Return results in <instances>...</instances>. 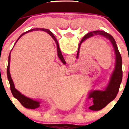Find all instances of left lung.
I'll use <instances>...</instances> for the list:
<instances>
[{
	"mask_svg": "<svg viewBox=\"0 0 129 129\" xmlns=\"http://www.w3.org/2000/svg\"><path fill=\"white\" fill-rule=\"evenodd\" d=\"M96 35H101L107 38L110 41L113 45L115 53L116 55V65H115V70H114L112 76H111L110 82L106 88L105 90H93L90 93L89 98H92L93 99L94 104L90 106L89 109L92 110H100L106 107L109 103L112 101L116 96L119 91L121 81L122 79V58L120 53L118 50V47L115 42V40L110 34L104 31H94L90 32L85 35L80 42L79 48H78V53H77L76 57L78 58L80 46L84 41Z\"/></svg>",
	"mask_w": 129,
	"mask_h": 129,
	"instance_id": "left-lung-1",
	"label": "left lung"
}]
</instances>
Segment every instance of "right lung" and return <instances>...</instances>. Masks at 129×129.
<instances>
[{
	"mask_svg": "<svg viewBox=\"0 0 129 129\" xmlns=\"http://www.w3.org/2000/svg\"><path fill=\"white\" fill-rule=\"evenodd\" d=\"M42 30V31H45L47 32L48 34L51 36V38H53V39L55 41L56 45H57V55H58V57H59V59L60 60L62 61L63 64H66V61H65L64 59H63L62 54L61 51H60V48H59V44L58 42H57V39H56V38L54 37L53 34L50 31V30L47 29H44V28H35V29H30V30L27 31L25 32L24 33L22 34L19 38L17 39V41H16V43L17 42V41L20 39V37H22L23 35L26 33H28L31 31L33 30ZM11 53V52H10ZM10 53L9 54V57H8V67H7V77H8V79L9 81V82H10V89H11V93H12L13 96H14L15 98L17 99V100L20 102V104L23 106L24 107L27 108V109H36V108L39 107L40 106V103L39 101H35L32 99L29 98H27L26 96H25L24 95L21 94L17 90H16L15 88V87H14V83H13V81L12 79H11V75H10Z\"/></svg>",
	"mask_w": 129,
	"mask_h": 129,
	"instance_id": "obj_1",
	"label": "right lung"
}]
</instances>
